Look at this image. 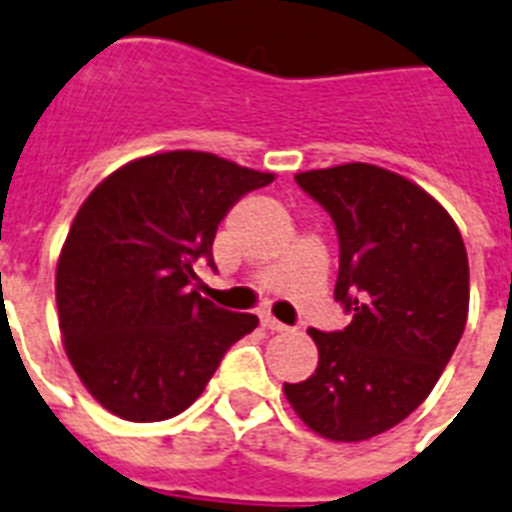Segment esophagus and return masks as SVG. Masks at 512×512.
<instances>
[{"mask_svg": "<svg viewBox=\"0 0 512 512\" xmlns=\"http://www.w3.org/2000/svg\"><path fill=\"white\" fill-rule=\"evenodd\" d=\"M260 321H263V326L268 328V331H276V334H281V331H289V326H286V323L276 321V318H273V315H270V313L260 315Z\"/></svg>", "mask_w": 512, "mask_h": 512, "instance_id": "34e87169", "label": "esophagus"}]
</instances>
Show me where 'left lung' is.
<instances>
[{"label": "left lung", "instance_id": "1", "mask_svg": "<svg viewBox=\"0 0 512 512\" xmlns=\"http://www.w3.org/2000/svg\"><path fill=\"white\" fill-rule=\"evenodd\" d=\"M339 236L344 331L307 334L318 368L284 384L294 413L331 442L384 434L431 394L468 318V255L455 220L392 170L347 162L294 176Z\"/></svg>", "mask_w": 512, "mask_h": 512}]
</instances>
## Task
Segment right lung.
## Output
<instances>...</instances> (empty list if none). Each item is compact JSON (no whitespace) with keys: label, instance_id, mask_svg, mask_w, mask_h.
<instances>
[{"label":"right lung","instance_id":"right-lung-1","mask_svg":"<svg viewBox=\"0 0 512 512\" xmlns=\"http://www.w3.org/2000/svg\"><path fill=\"white\" fill-rule=\"evenodd\" d=\"M273 173L210 152L139 157L78 210L57 260V315L70 365L99 405L134 423L184 413L257 315L194 289L218 223Z\"/></svg>","mask_w":512,"mask_h":512}]
</instances>
